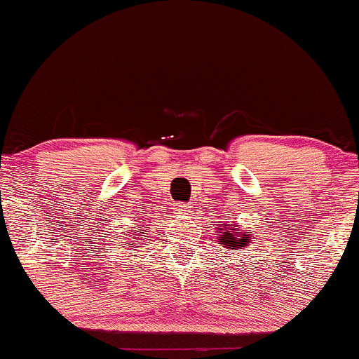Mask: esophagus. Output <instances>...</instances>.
I'll return each mask as SVG.
<instances>
[{
	"mask_svg": "<svg viewBox=\"0 0 359 359\" xmlns=\"http://www.w3.org/2000/svg\"><path fill=\"white\" fill-rule=\"evenodd\" d=\"M178 211H180V215H187V212H188V205L187 204H180L178 205Z\"/></svg>",
	"mask_w": 359,
	"mask_h": 359,
	"instance_id": "34e87169",
	"label": "esophagus"
}]
</instances>
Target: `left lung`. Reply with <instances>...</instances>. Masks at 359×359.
<instances>
[{
	"label": "left lung",
	"instance_id": "left-lung-1",
	"mask_svg": "<svg viewBox=\"0 0 359 359\" xmlns=\"http://www.w3.org/2000/svg\"><path fill=\"white\" fill-rule=\"evenodd\" d=\"M218 243L223 244L225 248H232V250H241V248L248 246L251 239L250 233H243L237 229H233L232 225L225 226V229H219V237Z\"/></svg>",
	"mask_w": 359,
	"mask_h": 359
}]
</instances>
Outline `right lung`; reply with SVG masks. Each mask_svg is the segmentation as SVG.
<instances>
[{"label": "right lung", "mask_w": 359, "mask_h": 359, "mask_svg": "<svg viewBox=\"0 0 359 359\" xmlns=\"http://www.w3.org/2000/svg\"><path fill=\"white\" fill-rule=\"evenodd\" d=\"M134 236H136V233H134ZM133 239H136V237H133ZM134 246H136V244H134Z\"/></svg>", "instance_id": "add662e5"}]
</instances>
